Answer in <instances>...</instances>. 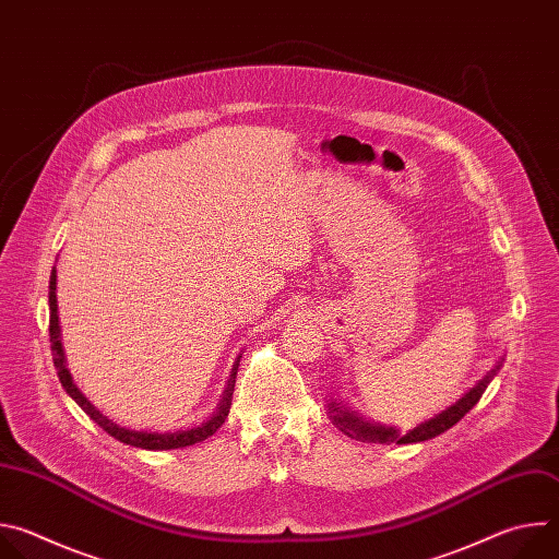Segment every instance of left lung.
<instances>
[{"label":"left lung","mask_w":559,"mask_h":559,"mask_svg":"<svg viewBox=\"0 0 559 559\" xmlns=\"http://www.w3.org/2000/svg\"><path fill=\"white\" fill-rule=\"evenodd\" d=\"M502 365H504V356L498 358V362L480 380H477L466 393H462V397H457L453 405H449L447 409H442L433 418L416 425L407 433H401V429H397V427L380 425V423H371V420L362 418L358 412L347 407L341 401V397H338V401H336V397H330V401H328V414H330V420L345 436H349L354 440H360V442H373V444H391V442H395V444H414V442H425V440H431V438L444 433L453 425H457L477 405V401H480L485 389L498 376Z\"/></svg>","instance_id":"left-lung-1"}]
</instances>
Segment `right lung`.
I'll use <instances>...</instances> for the list:
<instances>
[{"mask_svg": "<svg viewBox=\"0 0 559 559\" xmlns=\"http://www.w3.org/2000/svg\"><path fill=\"white\" fill-rule=\"evenodd\" d=\"M48 307H50V349H52V362L59 376L61 386L66 389V393L72 397V401L82 407L106 433H110L115 440L130 444V447H139V449H147V451H168V449H183L197 442H203L205 438H210L212 433H216V429L225 423L229 407H231V393H234V382H236V371H238V362H241V356H236L227 384L223 389L221 401L216 405V409L212 412L210 418H205L203 423L188 427V429H179V431H134L128 427H121L117 423H112L108 416H104L88 397L79 389L66 367V354H63V345H61V328H59V311H57V270L52 267L50 272V285H48Z\"/></svg>", "mask_w": 559, "mask_h": 559, "instance_id": "right-lung-1", "label": "right lung"}]
</instances>
